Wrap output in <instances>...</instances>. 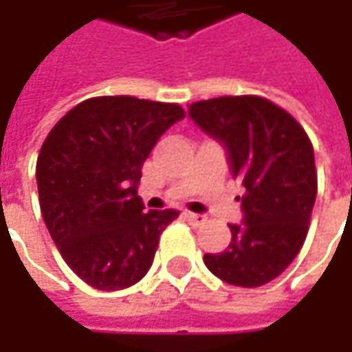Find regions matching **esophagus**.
<instances>
[{"instance_id": "1", "label": "esophagus", "mask_w": 352, "mask_h": 352, "mask_svg": "<svg viewBox=\"0 0 352 352\" xmlns=\"http://www.w3.org/2000/svg\"><path fill=\"white\" fill-rule=\"evenodd\" d=\"M186 221H190L192 225H201L206 223V215H199V213H192V211H186L184 213Z\"/></svg>"}]
</instances>
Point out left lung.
<instances>
[{
	"mask_svg": "<svg viewBox=\"0 0 352 352\" xmlns=\"http://www.w3.org/2000/svg\"><path fill=\"white\" fill-rule=\"evenodd\" d=\"M201 131L227 146L245 186L243 223L204 263L227 284L256 288L280 276L304 245L318 196L314 146L294 117L261 96H223L190 105Z\"/></svg>",
	"mask_w": 352,
	"mask_h": 352,
	"instance_id": "left-lung-1",
	"label": "left lung"
}]
</instances>
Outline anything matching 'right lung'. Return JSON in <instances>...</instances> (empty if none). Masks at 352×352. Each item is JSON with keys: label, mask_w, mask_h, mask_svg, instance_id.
<instances>
[{"label": "right lung", "mask_w": 352, "mask_h": 352, "mask_svg": "<svg viewBox=\"0 0 352 352\" xmlns=\"http://www.w3.org/2000/svg\"><path fill=\"white\" fill-rule=\"evenodd\" d=\"M186 116L178 103L133 96L89 98L52 127L36 158L41 213L62 258L91 288L137 284L176 210L146 211L142 164Z\"/></svg>", "instance_id": "add662e5"}]
</instances>
